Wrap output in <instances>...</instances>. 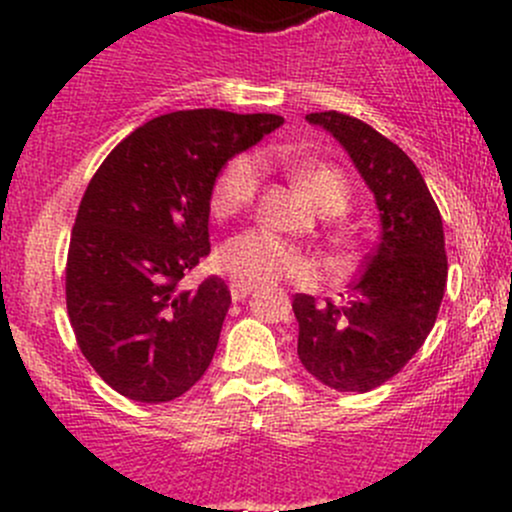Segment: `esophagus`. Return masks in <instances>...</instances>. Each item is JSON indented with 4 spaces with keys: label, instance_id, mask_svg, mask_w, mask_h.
Masks as SVG:
<instances>
[{
    "label": "esophagus",
    "instance_id": "esophagus-1",
    "mask_svg": "<svg viewBox=\"0 0 512 512\" xmlns=\"http://www.w3.org/2000/svg\"><path fill=\"white\" fill-rule=\"evenodd\" d=\"M255 289V285H250V282H240V280H230V297L235 299V302H240V299H245L247 294Z\"/></svg>",
    "mask_w": 512,
    "mask_h": 512
}]
</instances>
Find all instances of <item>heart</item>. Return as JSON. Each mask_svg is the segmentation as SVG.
I'll list each match as a JSON object with an SVG mask.
<instances>
[{"label": "heart", "mask_w": 512, "mask_h": 512, "mask_svg": "<svg viewBox=\"0 0 512 512\" xmlns=\"http://www.w3.org/2000/svg\"><path fill=\"white\" fill-rule=\"evenodd\" d=\"M294 178L302 185L322 213H339L347 208L349 185L342 170L324 163H304L294 168ZM260 188V165L250 156H237L220 170L210 193V213L218 220L250 208ZM220 267L232 280L250 285H272L277 280H307L312 262L299 247L267 230H245L225 242L218 252Z\"/></svg>", "instance_id": "b5f03b06"}]
</instances>
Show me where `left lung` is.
Instances as JSON below:
<instances>
[{"instance_id": "obj_1", "label": "left lung", "mask_w": 512, "mask_h": 512, "mask_svg": "<svg viewBox=\"0 0 512 512\" xmlns=\"http://www.w3.org/2000/svg\"><path fill=\"white\" fill-rule=\"evenodd\" d=\"M307 121L327 128L354 160L376 198L381 237L347 302L294 294L297 354L322 384L364 394L399 374L436 324L448 277L443 220L414 160L369 123L339 111Z\"/></svg>"}]
</instances>
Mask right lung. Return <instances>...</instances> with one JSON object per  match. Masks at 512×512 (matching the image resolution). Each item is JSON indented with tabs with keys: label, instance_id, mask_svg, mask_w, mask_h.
Returning <instances> with one entry per match:
<instances>
[{
	"label": "right lung",
	"instance_id": "obj_1",
	"mask_svg": "<svg viewBox=\"0 0 512 512\" xmlns=\"http://www.w3.org/2000/svg\"><path fill=\"white\" fill-rule=\"evenodd\" d=\"M275 113L173 111L123 138L81 198L66 257V309L96 374L163 404L213 361L230 289L180 282L210 255V193L237 153L280 128Z\"/></svg>",
	"mask_w": 512,
	"mask_h": 512
}]
</instances>
